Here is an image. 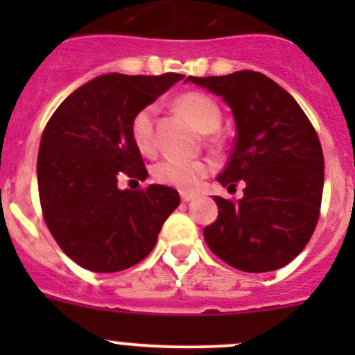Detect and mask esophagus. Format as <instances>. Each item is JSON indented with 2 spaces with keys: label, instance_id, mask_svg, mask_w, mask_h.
Returning a JSON list of instances; mask_svg holds the SVG:
<instances>
[{
  "label": "esophagus",
  "instance_id": "34e87169",
  "mask_svg": "<svg viewBox=\"0 0 355 355\" xmlns=\"http://www.w3.org/2000/svg\"><path fill=\"white\" fill-rule=\"evenodd\" d=\"M180 198H182V200H184V202H191V200L194 199L196 196L194 194H189V192H182Z\"/></svg>",
  "mask_w": 355,
  "mask_h": 355
}]
</instances>
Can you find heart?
<instances>
[{"label":"heart","mask_w":355,"mask_h":355,"mask_svg":"<svg viewBox=\"0 0 355 355\" xmlns=\"http://www.w3.org/2000/svg\"><path fill=\"white\" fill-rule=\"evenodd\" d=\"M177 105L204 134L214 132L220 127L221 111L209 96L202 92H187L177 99ZM155 113L156 106L148 105L139 110L132 118V139L139 151L144 155H149L155 149ZM209 170L211 164L204 159L184 161L166 157L153 166V177L157 184L182 189V191H192L209 173Z\"/></svg>","instance_id":"heart-1"}]
</instances>
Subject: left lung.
Instances as JSON below:
<instances>
[{
	"instance_id": "left-lung-1",
	"label": "left lung",
	"mask_w": 355,
	"mask_h": 355,
	"mask_svg": "<svg viewBox=\"0 0 355 355\" xmlns=\"http://www.w3.org/2000/svg\"><path fill=\"white\" fill-rule=\"evenodd\" d=\"M187 82L230 106L237 135L218 182L245 187L239 202L214 196L218 220L204 228L206 244L247 273L284 268L302 252L320 218L324 159L316 130L295 99L259 71Z\"/></svg>"
}]
</instances>
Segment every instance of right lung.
<instances>
[{
  "mask_svg": "<svg viewBox=\"0 0 355 355\" xmlns=\"http://www.w3.org/2000/svg\"><path fill=\"white\" fill-rule=\"evenodd\" d=\"M180 73H106L80 85L56 108L41 137L37 185L49 232L70 259L96 273L141 263L180 204L166 185L118 187L123 173L148 178L130 125Z\"/></svg>",
  "mask_w": 355,
  "mask_h": 355,
  "instance_id": "obj_1",
  "label": "right lung"
}]
</instances>
